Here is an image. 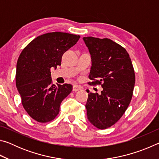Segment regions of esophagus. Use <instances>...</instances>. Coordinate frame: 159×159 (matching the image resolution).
Returning <instances> with one entry per match:
<instances>
[{"label": "esophagus", "instance_id": "esophagus-1", "mask_svg": "<svg viewBox=\"0 0 159 159\" xmlns=\"http://www.w3.org/2000/svg\"><path fill=\"white\" fill-rule=\"evenodd\" d=\"M81 88H80V86L79 85H75L73 86V91H74V92H76V91H79Z\"/></svg>", "mask_w": 159, "mask_h": 159}]
</instances>
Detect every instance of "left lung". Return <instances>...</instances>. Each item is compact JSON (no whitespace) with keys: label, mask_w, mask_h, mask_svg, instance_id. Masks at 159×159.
<instances>
[{"label":"left lung","mask_w":159,"mask_h":159,"mask_svg":"<svg viewBox=\"0 0 159 159\" xmlns=\"http://www.w3.org/2000/svg\"><path fill=\"white\" fill-rule=\"evenodd\" d=\"M83 39L92 59L88 84L103 88L100 95L88 94V119L104 130L114 125L130 103L135 83L134 68L126 50L111 39L91 36Z\"/></svg>","instance_id":"1"}]
</instances>
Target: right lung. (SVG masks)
<instances>
[{"mask_svg": "<svg viewBox=\"0 0 159 159\" xmlns=\"http://www.w3.org/2000/svg\"><path fill=\"white\" fill-rule=\"evenodd\" d=\"M79 35L51 32L36 37L21 51L17 62L16 86L24 109L40 123L50 122L60 112L71 84H52L50 69L61 65L63 54L76 43Z\"/></svg>", "mask_w": 159, "mask_h": 159, "instance_id": "1", "label": "right lung"}]
</instances>
